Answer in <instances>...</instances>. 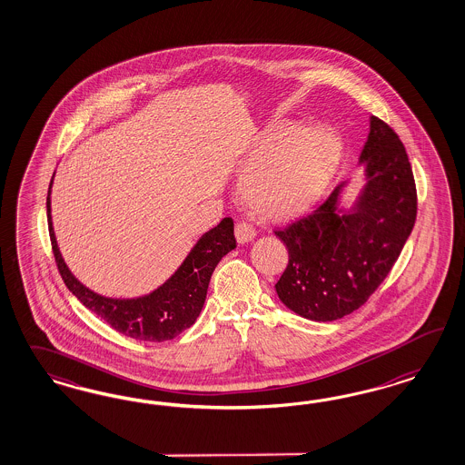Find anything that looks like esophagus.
Listing matches in <instances>:
<instances>
[{
	"mask_svg": "<svg viewBox=\"0 0 465 465\" xmlns=\"http://www.w3.org/2000/svg\"><path fill=\"white\" fill-rule=\"evenodd\" d=\"M235 237L239 240V243H247L255 237V228L247 222H239L235 225Z\"/></svg>",
	"mask_w": 465,
	"mask_h": 465,
	"instance_id": "obj_1",
	"label": "esophagus"
}]
</instances>
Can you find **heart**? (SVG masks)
<instances>
[{
	"label": "heart",
	"instance_id": "b5f03b06",
	"mask_svg": "<svg viewBox=\"0 0 465 465\" xmlns=\"http://www.w3.org/2000/svg\"><path fill=\"white\" fill-rule=\"evenodd\" d=\"M284 129L261 141L262 156L243 181V196L253 210L282 220L305 212L321 196L341 153L338 136L324 127H300L284 138Z\"/></svg>",
	"mask_w": 465,
	"mask_h": 465
}]
</instances>
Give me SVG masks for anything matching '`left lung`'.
Returning <instances> with one entry per match:
<instances>
[{"instance_id":"1","label":"left lung","mask_w":465,"mask_h":465,"mask_svg":"<svg viewBox=\"0 0 465 465\" xmlns=\"http://www.w3.org/2000/svg\"><path fill=\"white\" fill-rule=\"evenodd\" d=\"M360 162L368 183L354 212L338 214L341 183L319 208L274 230L288 249L276 292L288 309L310 321L331 322L366 303L416 222L418 194L406 148L377 115L370 119Z\"/></svg>"}]
</instances>
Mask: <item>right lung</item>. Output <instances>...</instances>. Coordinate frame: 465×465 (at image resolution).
I'll return each mask as SVG.
<instances>
[{"label": "right lung", "instance_id": "add662e5", "mask_svg": "<svg viewBox=\"0 0 465 465\" xmlns=\"http://www.w3.org/2000/svg\"><path fill=\"white\" fill-rule=\"evenodd\" d=\"M49 194L51 185L47 191V225L57 271L71 293L86 309L99 315L105 324L111 325L117 332L146 342L169 341L196 322L206 300L213 271L222 257L237 245L232 218H223L220 225L204 233L185 257L183 266L153 293L134 300H114L84 288L66 268L53 230Z\"/></svg>", "mask_w": 465, "mask_h": 465}]
</instances>
